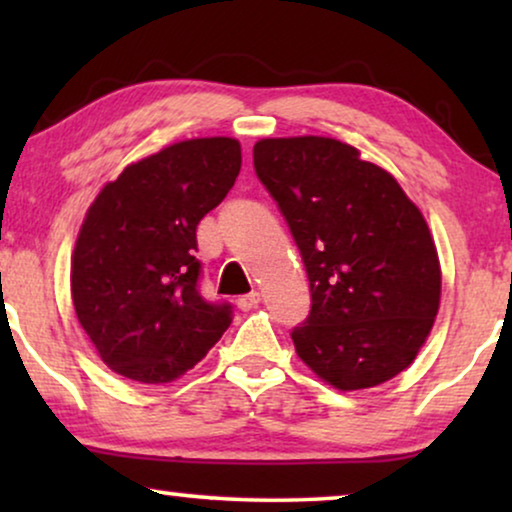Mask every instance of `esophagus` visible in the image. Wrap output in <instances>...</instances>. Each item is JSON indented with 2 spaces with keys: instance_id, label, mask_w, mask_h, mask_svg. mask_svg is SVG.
<instances>
[{
  "instance_id": "esophagus-1",
  "label": "esophagus",
  "mask_w": 512,
  "mask_h": 512,
  "mask_svg": "<svg viewBox=\"0 0 512 512\" xmlns=\"http://www.w3.org/2000/svg\"><path fill=\"white\" fill-rule=\"evenodd\" d=\"M258 303H261V293H247V296L237 298V307H240L242 312H249L251 307H256Z\"/></svg>"
}]
</instances>
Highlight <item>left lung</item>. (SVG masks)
<instances>
[{
	"label": "left lung",
	"mask_w": 512,
	"mask_h": 512,
	"mask_svg": "<svg viewBox=\"0 0 512 512\" xmlns=\"http://www.w3.org/2000/svg\"><path fill=\"white\" fill-rule=\"evenodd\" d=\"M254 170L303 256L312 310L291 331L300 359L340 391L415 361L440 305L424 216L387 170L331 137L261 139Z\"/></svg>",
	"instance_id": "obj_1"
}]
</instances>
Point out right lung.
Listing matches in <instances>:
<instances>
[{"instance_id": "obj_1", "label": "right lung", "mask_w": 512, "mask_h": 512, "mask_svg": "<svg viewBox=\"0 0 512 512\" xmlns=\"http://www.w3.org/2000/svg\"><path fill=\"white\" fill-rule=\"evenodd\" d=\"M240 167L237 139H186L125 167L90 205L72 256V300L114 373L177 380L230 326L233 305L202 298L193 254L195 228Z\"/></svg>"}]
</instances>
